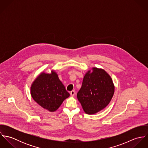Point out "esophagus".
I'll list each match as a JSON object with an SVG mask.
<instances>
[{
	"label": "esophagus",
	"mask_w": 148,
	"mask_h": 148,
	"mask_svg": "<svg viewBox=\"0 0 148 148\" xmlns=\"http://www.w3.org/2000/svg\"><path fill=\"white\" fill-rule=\"evenodd\" d=\"M70 95H71V96L73 97V96H75V90H72V91H71V92H70Z\"/></svg>",
	"instance_id": "obj_1"
}]
</instances>
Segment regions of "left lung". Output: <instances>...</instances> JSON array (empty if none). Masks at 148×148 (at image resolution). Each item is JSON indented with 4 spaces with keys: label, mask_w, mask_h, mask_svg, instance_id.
Returning <instances> with one entry per match:
<instances>
[{
    "label": "left lung",
    "mask_w": 148,
    "mask_h": 148,
    "mask_svg": "<svg viewBox=\"0 0 148 148\" xmlns=\"http://www.w3.org/2000/svg\"><path fill=\"white\" fill-rule=\"evenodd\" d=\"M114 93V85L110 76L102 68L92 67L85 74L77 97L85 113L93 114L109 104Z\"/></svg>",
    "instance_id": "1"
}]
</instances>
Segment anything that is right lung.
<instances>
[{"mask_svg": "<svg viewBox=\"0 0 148 148\" xmlns=\"http://www.w3.org/2000/svg\"><path fill=\"white\" fill-rule=\"evenodd\" d=\"M30 92L35 102L51 112L56 111L70 96L53 69L50 73L41 72L32 82Z\"/></svg>", "mask_w": 148, "mask_h": 148, "instance_id": "1", "label": "right lung"}]
</instances>
